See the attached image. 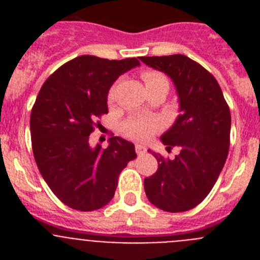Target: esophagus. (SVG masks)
I'll list each match as a JSON object with an SVG mask.
<instances>
[{
    "label": "esophagus",
    "instance_id": "obj_1",
    "mask_svg": "<svg viewBox=\"0 0 260 260\" xmlns=\"http://www.w3.org/2000/svg\"><path fill=\"white\" fill-rule=\"evenodd\" d=\"M135 151H137L138 156H142L147 152V148L144 146H141V144H137L135 146Z\"/></svg>",
    "mask_w": 260,
    "mask_h": 260
}]
</instances>
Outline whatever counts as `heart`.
<instances>
[{
    "label": "heart",
    "mask_w": 260,
    "mask_h": 260,
    "mask_svg": "<svg viewBox=\"0 0 260 260\" xmlns=\"http://www.w3.org/2000/svg\"><path fill=\"white\" fill-rule=\"evenodd\" d=\"M142 78L146 83V87L161 83V82L168 83L167 78L157 71H144L142 74ZM113 96L114 91L110 89L108 99L112 100ZM158 128H160V121L157 118H153V117H133L123 123L122 133L126 137L132 138L134 141H146L150 137H152V134H155Z\"/></svg>",
    "instance_id": "heart-1"
}]
</instances>
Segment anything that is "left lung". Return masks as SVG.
Masks as SVG:
<instances>
[{
	"mask_svg": "<svg viewBox=\"0 0 260 260\" xmlns=\"http://www.w3.org/2000/svg\"><path fill=\"white\" fill-rule=\"evenodd\" d=\"M141 61L173 80L181 112L161 135L167 150L178 147L180 153L171 160L152 152L158 168L144 178V190L160 210L185 212L197 207L219 178L229 151L231 110L215 77L189 57H141Z\"/></svg>",
	"mask_w": 260,
	"mask_h": 260,
	"instance_id": "obj_1",
	"label": "left lung"
}]
</instances>
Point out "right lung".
Returning a JSON list of instances; mask_svg holds the SVG:
<instances>
[{"label": "right lung", "instance_id": "obj_1", "mask_svg": "<svg viewBox=\"0 0 260 260\" xmlns=\"http://www.w3.org/2000/svg\"><path fill=\"white\" fill-rule=\"evenodd\" d=\"M137 58L79 56L57 69L41 87L31 112L32 151L41 176L57 198L78 211L104 207L118 176L137 157L119 137L109 146H89L98 118L108 113V92L119 75L139 66Z\"/></svg>", "mask_w": 260, "mask_h": 260}]
</instances>
